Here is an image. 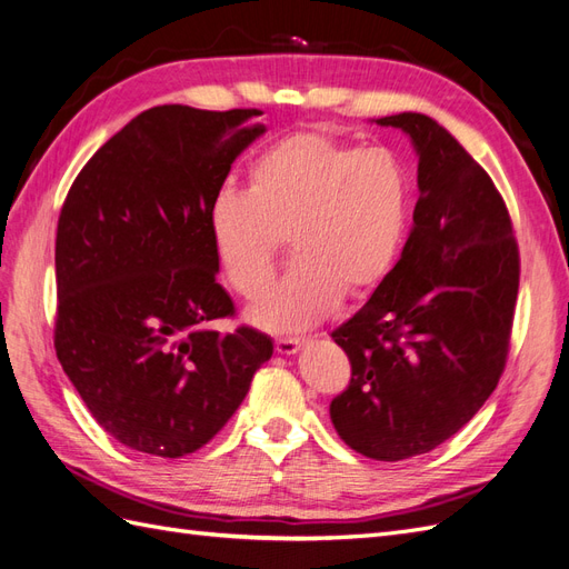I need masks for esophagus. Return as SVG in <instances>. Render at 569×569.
I'll return each mask as SVG.
<instances>
[{
	"instance_id": "1",
	"label": "esophagus",
	"mask_w": 569,
	"mask_h": 569,
	"mask_svg": "<svg viewBox=\"0 0 569 569\" xmlns=\"http://www.w3.org/2000/svg\"><path fill=\"white\" fill-rule=\"evenodd\" d=\"M303 343H306L303 339H278L274 341V349H278V353L282 356H295L301 351Z\"/></svg>"
}]
</instances>
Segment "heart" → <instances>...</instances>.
Returning <instances> with one entry per match:
<instances>
[{
	"label": "heart",
	"mask_w": 569,
	"mask_h": 569,
	"mask_svg": "<svg viewBox=\"0 0 569 569\" xmlns=\"http://www.w3.org/2000/svg\"><path fill=\"white\" fill-rule=\"evenodd\" d=\"M406 209V173L389 149H356L327 132L301 130L256 153L244 192L218 189L209 234L222 274L242 297L268 282L287 237L295 268L247 316L270 332H301L341 295L363 297L385 278Z\"/></svg>",
	"instance_id": "heart-1"
}]
</instances>
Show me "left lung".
I'll return each instance as SVG.
<instances>
[{"label": "left lung", "instance_id": "left-lung-1", "mask_svg": "<svg viewBox=\"0 0 569 569\" xmlns=\"http://www.w3.org/2000/svg\"><path fill=\"white\" fill-rule=\"evenodd\" d=\"M375 123L410 137L420 199L399 263L332 332L351 382L330 418L356 453L393 462L451 439L501 380L520 251L503 197L449 130L412 111Z\"/></svg>", "mask_w": 569, "mask_h": 569}]
</instances>
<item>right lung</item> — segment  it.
<instances>
[{
	"mask_svg": "<svg viewBox=\"0 0 569 569\" xmlns=\"http://www.w3.org/2000/svg\"><path fill=\"white\" fill-rule=\"evenodd\" d=\"M263 111H142L84 163L57 228V358L107 435L180 458L244 401L272 341L216 282L209 206Z\"/></svg>",
	"mask_w": 569,
	"mask_h": 569,
	"instance_id": "add662e5",
	"label": "right lung"
}]
</instances>
